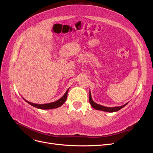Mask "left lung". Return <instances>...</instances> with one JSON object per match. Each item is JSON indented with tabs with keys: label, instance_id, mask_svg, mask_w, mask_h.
<instances>
[{
	"label": "left lung",
	"instance_id": "1",
	"mask_svg": "<svg viewBox=\"0 0 153 153\" xmlns=\"http://www.w3.org/2000/svg\"><path fill=\"white\" fill-rule=\"evenodd\" d=\"M89 102L91 106H92V108H94L96 110H101V111H104V112H117V111L121 110L123 108L124 106H126L128 103H126L124 105L122 106H115V107H106V106H104L99 104H97L95 103L94 101L92 100V97H91V91H89Z\"/></svg>",
	"mask_w": 153,
	"mask_h": 153
}]
</instances>
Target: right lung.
Returning a JSON list of instances; mask_svg holds the SVG:
<instances>
[{
	"instance_id": "add662e5",
	"label": "right lung",
	"mask_w": 153,
	"mask_h": 153,
	"mask_svg": "<svg viewBox=\"0 0 153 153\" xmlns=\"http://www.w3.org/2000/svg\"><path fill=\"white\" fill-rule=\"evenodd\" d=\"M69 89L66 91V92H65V94H64V96L62 97H61V98L59 100H58L57 101H55L54 102H52V103H45V104H36V103H31L30 101H27L26 100H25L24 98V99L27 103H28L29 104H30V105L34 106V107H36L39 109H43V110H48V109H53V108H56L61 106V105H62L64 104V103L65 102L66 99H67V96H68V92Z\"/></svg>"
}]
</instances>
